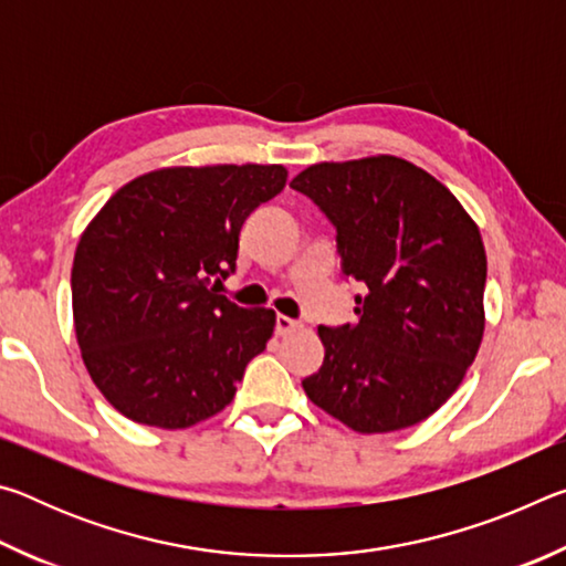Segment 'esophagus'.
<instances>
[{
    "label": "esophagus",
    "instance_id": "obj_1",
    "mask_svg": "<svg viewBox=\"0 0 566 566\" xmlns=\"http://www.w3.org/2000/svg\"><path fill=\"white\" fill-rule=\"evenodd\" d=\"M294 329H300V322H294V319H290V317H284V314H280V317H276V322H274V332L280 334V337H284V334H290V332H294Z\"/></svg>",
    "mask_w": 566,
    "mask_h": 566
}]
</instances>
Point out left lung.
I'll return each mask as SVG.
<instances>
[{
    "mask_svg": "<svg viewBox=\"0 0 566 566\" xmlns=\"http://www.w3.org/2000/svg\"><path fill=\"white\" fill-rule=\"evenodd\" d=\"M337 227L342 274L367 286L357 324L319 327L324 361L302 387L359 434L432 417L484 337L486 252L467 209L411 161H319L292 179Z\"/></svg>",
    "mask_w": 566,
    "mask_h": 566,
    "instance_id": "8db88e82",
    "label": "left lung"
}]
</instances>
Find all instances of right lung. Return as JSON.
Masks as SVG:
<instances>
[{
  "instance_id": "add662e5",
  "label": "right lung",
  "mask_w": 566,
  "mask_h": 566,
  "mask_svg": "<svg viewBox=\"0 0 566 566\" xmlns=\"http://www.w3.org/2000/svg\"><path fill=\"white\" fill-rule=\"evenodd\" d=\"M286 185L282 165L147 171L114 191L72 264L74 334L109 405L137 424L187 429L234 399L276 314L219 294L239 229Z\"/></svg>"
}]
</instances>
